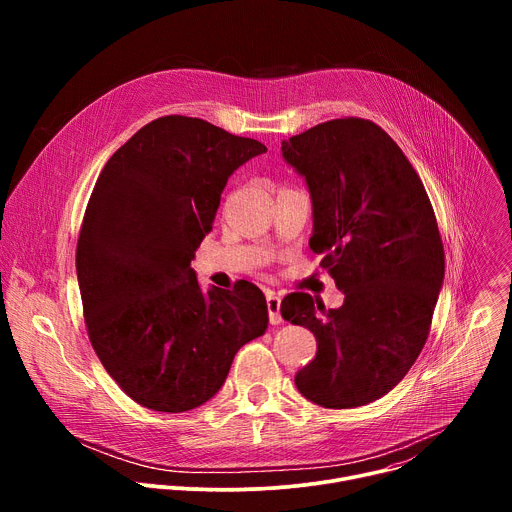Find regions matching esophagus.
Returning <instances> with one entry per match:
<instances>
[{
	"label": "esophagus",
	"instance_id": "esophagus-1",
	"mask_svg": "<svg viewBox=\"0 0 512 512\" xmlns=\"http://www.w3.org/2000/svg\"><path fill=\"white\" fill-rule=\"evenodd\" d=\"M279 308H281V298L279 296H275V294H267V312H269V322L273 324V326H277V324H281L283 322V318H281V314H279Z\"/></svg>",
	"mask_w": 512,
	"mask_h": 512
}]
</instances>
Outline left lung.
<instances>
[{
  "mask_svg": "<svg viewBox=\"0 0 512 512\" xmlns=\"http://www.w3.org/2000/svg\"><path fill=\"white\" fill-rule=\"evenodd\" d=\"M308 184L314 233L344 304L289 294L281 316L308 328L316 358L296 375L316 405L350 409L387 395L417 360L444 285V245L417 172L373 121L346 117L281 141Z\"/></svg>",
  "mask_w": 512,
  "mask_h": 512,
  "instance_id": "1",
  "label": "left lung"
}]
</instances>
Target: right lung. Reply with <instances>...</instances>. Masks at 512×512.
I'll list each match as a JSON object with an SVG mask.
<instances>
[{
	"label": "right lung",
	"instance_id": "right-lung-1",
	"mask_svg": "<svg viewBox=\"0 0 512 512\" xmlns=\"http://www.w3.org/2000/svg\"><path fill=\"white\" fill-rule=\"evenodd\" d=\"M267 148L204 119L141 127L105 164L77 243L91 344L139 405L182 413L223 387L237 350L267 330L263 291H202L190 267L231 174Z\"/></svg>",
	"mask_w": 512,
	"mask_h": 512
}]
</instances>
